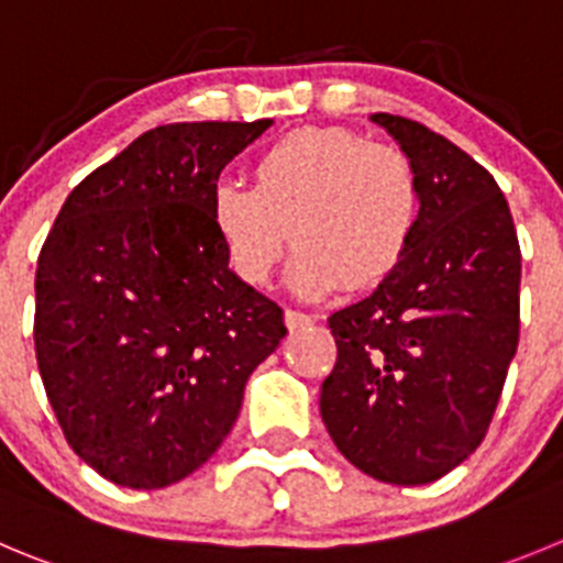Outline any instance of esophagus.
<instances>
[{"label":"esophagus","instance_id":"1","mask_svg":"<svg viewBox=\"0 0 563 563\" xmlns=\"http://www.w3.org/2000/svg\"><path fill=\"white\" fill-rule=\"evenodd\" d=\"M285 323H287V329H290V331H301V329H307V325H312L314 318H312V314L296 312V309H287Z\"/></svg>","mask_w":563,"mask_h":563}]
</instances>
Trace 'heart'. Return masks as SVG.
I'll use <instances>...</instances> for the list:
<instances>
[{
	"mask_svg": "<svg viewBox=\"0 0 563 563\" xmlns=\"http://www.w3.org/2000/svg\"><path fill=\"white\" fill-rule=\"evenodd\" d=\"M251 176L254 187L221 181L210 196V223L243 285H265L292 240L298 296L371 290L415 245L422 187L398 146L345 126H303L271 143Z\"/></svg>",
	"mask_w": 563,
	"mask_h": 563,
	"instance_id": "heart-1",
	"label": "heart"
}]
</instances>
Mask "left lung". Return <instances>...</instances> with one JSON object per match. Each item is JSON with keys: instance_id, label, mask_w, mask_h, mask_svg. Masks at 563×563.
Masks as SVG:
<instances>
[{"instance_id": "1", "label": "left lung", "mask_w": 563, "mask_h": 563, "mask_svg": "<svg viewBox=\"0 0 563 563\" xmlns=\"http://www.w3.org/2000/svg\"><path fill=\"white\" fill-rule=\"evenodd\" d=\"M371 118L415 163L422 218L404 265L329 318L320 415L353 467L417 486L484 442L517 353L522 256L489 170L417 121Z\"/></svg>"}]
</instances>
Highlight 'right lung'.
Returning a JSON list of instances; mask_svg holds the SVG:
<instances>
[{
	"instance_id": "add662e5",
	"label": "right lung",
	"mask_w": 563,
	"mask_h": 563,
	"mask_svg": "<svg viewBox=\"0 0 563 563\" xmlns=\"http://www.w3.org/2000/svg\"><path fill=\"white\" fill-rule=\"evenodd\" d=\"M143 132L66 198L35 271V358L68 445L107 481L163 489L221 448L285 314L227 265L221 170L271 126Z\"/></svg>"
}]
</instances>
